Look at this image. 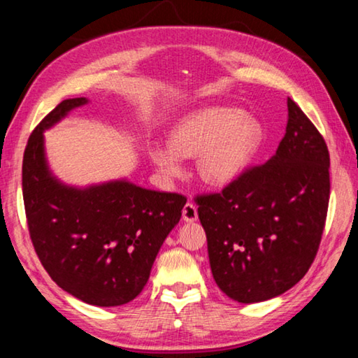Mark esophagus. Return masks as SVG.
I'll return each instance as SVG.
<instances>
[{"label": "esophagus", "instance_id": "34e87169", "mask_svg": "<svg viewBox=\"0 0 358 358\" xmlns=\"http://www.w3.org/2000/svg\"><path fill=\"white\" fill-rule=\"evenodd\" d=\"M183 220L186 221V223H194V221L197 220V208L194 203L188 202L183 207Z\"/></svg>", "mask_w": 358, "mask_h": 358}]
</instances>
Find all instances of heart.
I'll list each match as a JSON object with an SVG mask.
<instances>
[{
  "mask_svg": "<svg viewBox=\"0 0 358 358\" xmlns=\"http://www.w3.org/2000/svg\"><path fill=\"white\" fill-rule=\"evenodd\" d=\"M263 141V127L239 108L208 106L185 116L170 143L152 141L148 156L169 180L185 173L183 157H197V172L212 186H226L250 166Z\"/></svg>",
  "mask_w": 358,
  "mask_h": 358,
  "instance_id": "1",
  "label": "heart"
}]
</instances>
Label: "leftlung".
Returning a JSON list of instances; mask_svg holds the SVG:
<instances>
[{"label": "left lung", "instance_id": "obj_1", "mask_svg": "<svg viewBox=\"0 0 358 358\" xmlns=\"http://www.w3.org/2000/svg\"><path fill=\"white\" fill-rule=\"evenodd\" d=\"M287 106L275 155L218 194L197 197L213 279L243 304L280 296L303 279L327 220V143L292 99Z\"/></svg>", "mask_w": 358, "mask_h": 358}]
</instances>
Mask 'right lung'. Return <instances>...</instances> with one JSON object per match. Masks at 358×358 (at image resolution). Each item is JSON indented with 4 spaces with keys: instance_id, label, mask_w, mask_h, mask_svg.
<instances>
[{
    "instance_id": "1",
    "label": "right lung",
    "mask_w": 358,
    "mask_h": 358,
    "mask_svg": "<svg viewBox=\"0 0 358 358\" xmlns=\"http://www.w3.org/2000/svg\"><path fill=\"white\" fill-rule=\"evenodd\" d=\"M89 99L57 105L33 130L22 166L33 247L57 285L81 301L115 308L137 298L186 197L141 188L127 178L66 185L52 172L44 132Z\"/></svg>"
}]
</instances>
